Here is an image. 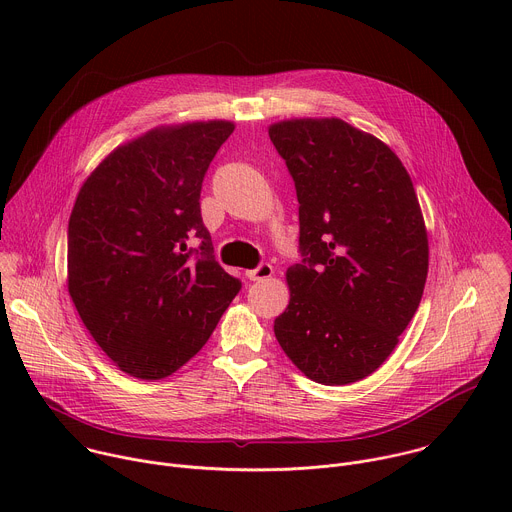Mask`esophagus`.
I'll list each match as a JSON object with an SVG mask.
<instances>
[{
  "mask_svg": "<svg viewBox=\"0 0 512 512\" xmlns=\"http://www.w3.org/2000/svg\"><path fill=\"white\" fill-rule=\"evenodd\" d=\"M245 275L251 281H263V279H269L273 275V267L269 263H259L255 269L245 271Z\"/></svg>",
  "mask_w": 512,
  "mask_h": 512,
  "instance_id": "34e87169",
  "label": "esophagus"
}]
</instances>
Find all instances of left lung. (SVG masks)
Here are the masks:
<instances>
[{"instance_id":"obj_1","label":"left lung","mask_w":512,"mask_h":512,"mask_svg":"<svg viewBox=\"0 0 512 512\" xmlns=\"http://www.w3.org/2000/svg\"><path fill=\"white\" fill-rule=\"evenodd\" d=\"M300 202L302 261L273 330L322 385L375 373L419 308L429 247L413 182L389 145L342 119L269 127Z\"/></svg>"}]
</instances>
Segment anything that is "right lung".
Here are the masks:
<instances>
[{"mask_svg": "<svg viewBox=\"0 0 512 512\" xmlns=\"http://www.w3.org/2000/svg\"><path fill=\"white\" fill-rule=\"evenodd\" d=\"M231 121L158 127L85 180L68 221V294L103 352L137 379L186 364L239 294L214 259L200 190ZM201 245L192 250L189 241Z\"/></svg>", "mask_w": 512, "mask_h": 512, "instance_id": "obj_1", "label": "right lung"}]
</instances>
